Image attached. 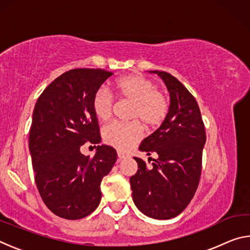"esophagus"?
<instances>
[{"mask_svg": "<svg viewBox=\"0 0 250 250\" xmlns=\"http://www.w3.org/2000/svg\"><path fill=\"white\" fill-rule=\"evenodd\" d=\"M117 154H118V160H122V159H125V153H122L121 151H118V152H117Z\"/></svg>", "mask_w": 250, "mask_h": 250, "instance_id": "esophagus-1", "label": "esophagus"}]
</instances>
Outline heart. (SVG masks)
I'll use <instances>...</instances> for the list:
<instances>
[{
	"mask_svg": "<svg viewBox=\"0 0 250 250\" xmlns=\"http://www.w3.org/2000/svg\"><path fill=\"white\" fill-rule=\"evenodd\" d=\"M115 95L121 103L131 104L128 118L132 121L111 124L103 131L104 141L120 151H126L141 140L145 125L156 129L170 112V99L158 88L153 80L141 75H128L112 84ZM92 111L101 122L111 119L115 99L108 91L98 89L92 97Z\"/></svg>",
	"mask_w": 250,
	"mask_h": 250,
	"instance_id": "1",
	"label": "heart"
}]
</instances>
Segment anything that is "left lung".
Here are the masks:
<instances>
[{
    "mask_svg": "<svg viewBox=\"0 0 250 250\" xmlns=\"http://www.w3.org/2000/svg\"><path fill=\"white\" fill-rule=\"evenodd\" d=\"M150 73L158 74L166 83L170 91V112L139 146L158 159L147 167L142 159L134 158L138 171L130 177V185L134 204L143 214L170 219L186 208L196 192L206 133L196 100L184 84L167 71Z\"/></svg>",
    "mask_w": 250,
    "mask_h": 250,
    "instance_id": "8db88e82",
    "label": "left lung"
}]
</instances>
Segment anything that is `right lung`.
<instances>
[{
    "label": "right lung",
    "instance_id": "1",
    "mask_svg": "<svg viewBox=\"0 0 250 250\" xmlns=\"http://www.w3.org/2000/svg\"><path fill=\"white\" fill-rule=\"evenodd\" d=\"M112 74L70 69L45 88L34 108L28 145L35 183L45 205L62 218H83L98 207L100 183L117 160L109 146H97L92 158L80 152L84 143L101 141L91 103Z\"/></svg>",
    "mask_w": 250,
    "mask_h": 250
}]
</instances>
